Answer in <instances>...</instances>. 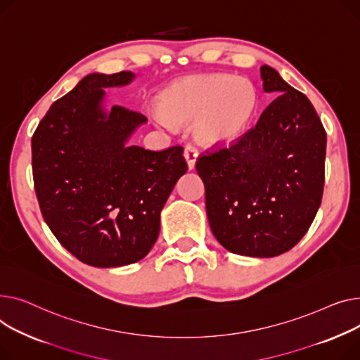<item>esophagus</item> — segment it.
Wrapping results in <instances>:
<instances>
[{
    "label": "esophagus",
    "instance_id": "obj_1",
    "mask_svg": "<svg viewBox=\"0 0 360 360\" xmlns=\"http://www.w3.org/2000/svg\"><path fill=\"white\" fill-rule=\"evenodd\" d=\"M196 158H198V150L193 145H186L184 148V160L187 162L188 170H193L196 165Z\"/></svg>",
    "mask_w": 360,
    "mask_h": 360
}]
</instances>
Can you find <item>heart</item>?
Listing matches in <instances>:
<instances>
[{
	"instance_id": "b5f03b06",
	"label": "heart",
	"mask_w": 360,
	"mask_h": 360,
	"mask_svg": "<svg viewBox=\"0 0 360 360\" xmlns=\"http://www.w3.org/2000/svg\"><path fill=\"white\" fill-rule=\"evenodd\" d=\"M256 108L257 94L248 79L225 74L193 75L168 86L151 116L165 131L193 122V136L200 145L221 146L244 132Z\"/></svg>"
}]
</instances>
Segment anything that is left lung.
Instances as JSON below:
<instances>
[{
	"instance_id": "left-lung-1",
	"label": "left lung",
	"mask_w": 360,
	"mask_h": 360,
	"mask_svg": "<svg viewBox=\"0 0 360 360\" xmlns=\"http://www.w3.org/2000/svg\"><path fill=\"white\" fill-rule=\"evenodd\" d=\"M263 90L276 93L256 128L196 162L206 214L219 244L234 255L276 257L307 234L321 205L327 136L305 94L269 67Z\"/></svg>"
}]
</instances>
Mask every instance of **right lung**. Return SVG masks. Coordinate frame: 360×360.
<instances>
[{
  "label": "right lung",
  "mask_w": 360,
  "mask_h": 360,
  "mask_svg": "<svg viewBox=\"0 0 360 360\" xmlns=\"http://www.w3.org/2000/svg\"><path fill=\"white\" fill-rule=\"evenodd\" d=\"M131 71L93 72L56 100L32 138L34 190L45 222L79 262L120 267L142 260L160 234L161 210L187 172L183 148L129 145L146 123L108 104Z\"/></svg>",
  "instance_id": "obj_1"
}]
</instances>
